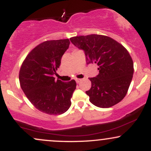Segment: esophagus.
Here are the masks:
<instances>
[{"label": "esophagus", "mask_w": 151, "mask_h": 151, "mask_svg": "<svg viewBox=\"0 0 151 151\" xmlns=\"http://www.w3.org/2000/svg\"><path fill=\"white\" fill-rule=\"evenodd\" d=\"M81 81V79H76V82H77V83H79Z\"/></svg>", "instance_id": "esophagus-1"}]
</instances>
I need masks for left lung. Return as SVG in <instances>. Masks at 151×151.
Returning a JSON list of instances; mask_svg holds the SVG:
<instances>
[{
	"instance_id": "obj_1",
	"label": "left lung",
	"mask_w": 151,
	"mask_h": 151,
	"mask_svg": "<svg viewBox=\"0 0 151 151\" xmlns=\"http://www.w3.org/2000/svg\"><path fill=\"white\" fill-rule=\"evenodd\" d=\"M70 41L84 52L87 65L99 66V74L89 78L91 87L86 91L90 102L100 108H109L120 102L126 95L133 74V62L127 50L101 35L77 36Z\"/></svg>"
}]
</instances>
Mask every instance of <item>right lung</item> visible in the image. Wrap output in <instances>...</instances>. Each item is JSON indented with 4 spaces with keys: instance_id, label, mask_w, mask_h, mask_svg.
Returning <instances> with one entry per match:
<instances>
[{
    "instance_id": "1",
    "label": "right lung",
    "mask_w": 151,
    "mask_h": 151,
    "mask_svg": "<svg viewBox=\"0 0 151 151\" xmlns=\"http://www.w3.org/2000/svg\"><path fill=\"white\" fill-rule=\"evenodd\" d=\"M70 44L69 39L45 41L27 55L21 66L19 74L21 89L34 106L43 113L62 114L72 104L76 81H55L53 77Z\"/></svg>"
}]
</instances>
